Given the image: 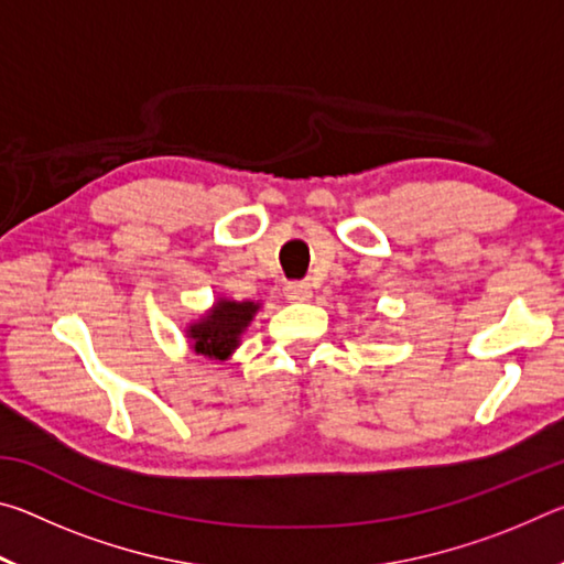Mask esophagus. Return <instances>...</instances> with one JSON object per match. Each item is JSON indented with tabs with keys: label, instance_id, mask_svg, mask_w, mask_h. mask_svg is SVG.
<instances>
[{
	"label": "esophagus",
	"instance_id": "1",
	"mask_svg": "<svg viewBox=\"0 0 564 564\" xmlns=\"http://www.w3.org/2000/svg\"><path fill=\"white\" fill-rule=\"evenodd\" d=\"M285 295H289V301H308L313 295V285L308 281H293V283H285Z\"/></svg>",
	"mask_w": 564,
	"mask_h": 564
}]
</instances>
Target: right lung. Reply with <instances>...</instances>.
I'll return each mask as SVG.
<instances>
[{"mask_svg": "<svg viewBox=\"0 0 564 564\" xmlns=\"http://www.w3.org/2000/svg\"><path fill=\"white\" fill-rule=\"evenodd\" d=\"M259 308L261 303L253 301L218 299L214 303V308H208L202 318L191 323L186 328L191 348H194L198 356H206L212 360H226L238 348L243 330L248 328V323L253 321Z\"/></svg>", "mask_w": 564, "mask_h": 564, "instance_id": "right-lung-1", "label": "right lung"}]
</instances>
